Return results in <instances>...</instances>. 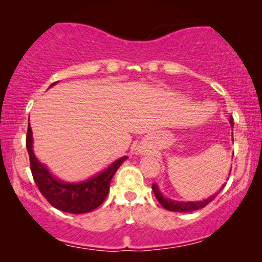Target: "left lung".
Masks as SVG:
<instances>
[{
  "mask_svg": "<svg viewBox=\"0 0 262 262\" xmlns=\"http://www.w3.org/2000/svg\"><path fill=\"white\" fill-rule=\"evenodd\" d=\"M229 123H230L231 127H233L234 122H233V118H231V117L229 118ZM229 175H230V172H229ZM224 186H225V183L222 186L219 191H222V189L224 188ZM152 191H154L155 197L158 198V201L160 202V204L164 207L165 209L171 210V212H182V213L193 212V210L203 208V207H206L209 202H212V201L215 198V196L218 194V193L212 194V196L206 198V200H203V201H189V202L187 201V202H185V201H173V200H170V198H166L164 194H162V192L160 191V188H159V186L156 185V183L152 185Z\"/></svg>",
  "mask_w": 262,
  "mask_h": 262,
  "instance_id": "obj_1",
  "label": "left lung"
}]
</instances>
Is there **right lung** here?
I'll use <instances>...</instances> for the list:
<instances>
[{
    "label": "right lung",
    "mask_w": 262,
    "mask_h": 262,
    "mask_svg": "<svg viewBox=\"0 0 262 262\" xmlns=\"http://www.w3.org/2000/svg\"><path fill=\"white\" fill-rule=\"evenodd\" d=\"M56 83L58 81L53 82L49 89ZM27 150L31 160L33 179L37 183L39 191L54 208L73 214L91 212L102 204L110 191V183L113 175L123 164V161L128 159V156L117 159L107 169L83 181L68 182L54 176L50 170L38 160L33 150L31 124L28 125V132H27Z\"/></svg>",
    "instance_id": "obj_1"
}]
</instances>
